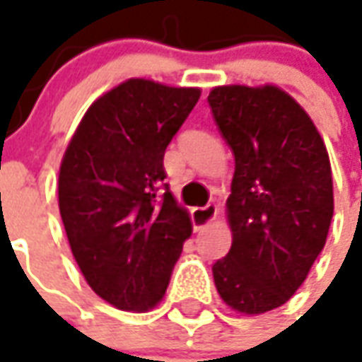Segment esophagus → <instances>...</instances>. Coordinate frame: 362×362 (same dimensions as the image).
<instances>
[{
	"label": "esophagus",
	"instance_id": "esophagus-1",
	"mask_svg": "<svg viewBox=\"0 0 362 362\" xmlns=\"http://www.w3.org/2000/svg\"><path fill=\"white\" fill-rule=\"evenodd\" d=\"M218 209L216 204H206V206H199L193 209V224L194 230H202L204 226H209L210 222L216 218Z\"/></svg>",
	"mask_w": 362,
	"mask_h": 362
}]
</instances>
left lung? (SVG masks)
<instances>
[{"label": "left lung", "instance_id": "left-lung-1", "mask_svg": "<svg viewBox=\"0 0 362 362\" xmlns=\"http://www.w3.org/2000/svg\"><path fill=\"white\" fill-rule=\"evenodd\" d=\"M209 105L235 160L226 202L232 247L212 275L230 308L255 316L283 306L324 250L329 156L308 112L279 87H214Z\"/></svg>", "mask_w": 362, "mask_h": 362}]
</instances>
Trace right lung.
<instances>
[{
	"mask_svg": "<svg viewBox=\"0 0 362 362\" xmlns=\"http://www.w3.org/2000/svg\"><path fill=\"white\" fill-rule=\"evenodd\" d=\"M199 97L197 87L128 79L87 109L66 148L58 204L71 253L119 310L146 312L163 298L193 232L163 183V153Z\"/></svg>",
	"mask_w": 362,
	"mask_h": 362,
	"instance_id": "obj_1",
	"label": "right lung"
}]
</instances>
